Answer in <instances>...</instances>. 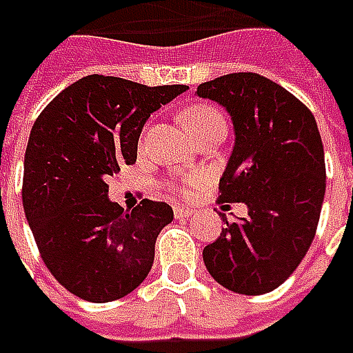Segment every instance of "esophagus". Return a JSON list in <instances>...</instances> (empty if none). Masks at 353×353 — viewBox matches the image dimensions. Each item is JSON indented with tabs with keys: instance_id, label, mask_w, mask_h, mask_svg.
I'll use <instances>...</instances> for the list:
<instances>
[{
	"instance_id": "obj_1",
	"label": "esophagus",
	"mask_w": 353,
	"mask_h": 353,
	"mask_svg": "<svg viewBox=\"0 0 353 353\" xmlns=\"http://www.w3.org/2000/svg\"><path fill=\"white\" fill-rule=\"evenodd\" d=\"M190 216H192V210H188V208H183V206L174 208V218L176 220H188Z\"/></svg>"
}]
</instances>
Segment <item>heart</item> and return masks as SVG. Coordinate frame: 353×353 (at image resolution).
I'll list each match as a JSON object with an SVG mask.
<instances>
[{
	"mask_svg": "<svg viewBox=\"0 0 353 353\" xmlns=\"http://www.w3.org/2000/svg\"><path fill=\"white\" fill-rule=\"evenodd\" d=\"M181 119H183L184 129L188 131V135H190L192 139H196L200 133H204V131L208 128H212L214 123L224 121L220 110L210 105V103H194V105L186 108L183 112V116H181ZM200 183H202V176H192V179L186 181V183H170L169 186L172 190L176 188V190H181L183 194H188V192H192V188Z\"/></svg>",
	"mask_w": 353,
	"mask_h": 353,
	"instance_id": "obj_1",
	"label": "heart"
}]
</instances>
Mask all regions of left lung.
<instances>
[{
  "label": "left lung",
  "mask_w": 353,
  "mask_h": 353,
  "mask_svg": "<svg viewBox=\"0 0 353 353\" xmlns=\"http://www.w3.org/2000/svg\"><path fill=\"white\" fill-rule=\"evenodd\" d=\"M230 112L236 145L218 202H245L202 257L212 277L237 294L277 289L310 248L326 190L324 147L312 112L289 90L255 72L214 78L196 88ZM225 218V216H222Z\"/></svg>",
  "instance_id": "1"
}]
</instances>
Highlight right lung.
I'll use <instances>...</instances> for the list:
<instances>
[{
  "label": "right lung",
  "instance_id": "1",
  "mask_svg": "<svg viewBox=\"0 0 353 353\" xmlns=\"http://www.w3.org/2000/svg\"><path fill=\"white\" fill-rule=\"evenodd\" d=\"M184 90L90 74L34 121L21 190L25 216L52 277L84 301H117L153 267L157 236L172 222V208L143 198L123 210L110 202L105 181L137 161L147 117Z\"/></svg>",
  "mask_w": 353,
  "mask_h": 353
}]
</instances>
